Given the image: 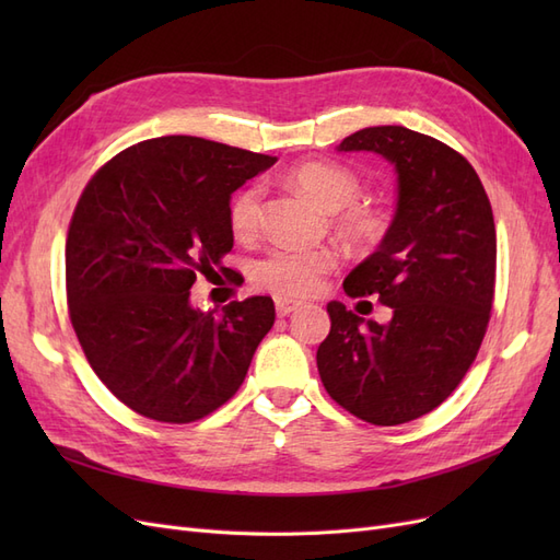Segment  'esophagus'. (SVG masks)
<instances>
[{"label": "esophagus", "mask_w": 560, "mask_h": 560, "mask_svg": "<svg viewBox=\"0 0 560 560\" xmlns=\"http://www.w3.org/2000/svg\"><path fill=\"white\" fill-rule=\"evenodd\" d=\"M299 306H301L299 301L282 299V296H280V299H276V311H278V315H280V317H287L290 313H294Z\"/></svg>", "instance_id": "esophagus-1"}]
</instances>
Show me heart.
<instances>
[{
  "mask_svg": "<svg viewBox=\"0 0 560 560\" xmlns=\"http://www.w3.org/2000/svg\"><path fill=\"white\" fill-rule=\"evenodd\" d=\"M290 182L299 191L311 196L322 210L336 212V226L348 238L371 243L385 231L383 214L358 202L362 184L350 167L315 161L301 163L290 173ZM229 222L238 238H249L257 233L261 222V186H247L233 198ZM336 264V252L329 247L278 245L254 261L252 276L261 290L284 299H303L319 290Z\"/></svg>",
  "mask_w": 560,
  "mask_h": 560,
  "instance_id": "1",
  "label": "heart"
}]
</instances>
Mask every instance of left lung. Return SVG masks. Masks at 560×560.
I'll return each mask as SVG.
<instances>
[{
	"instance_id": "left-lung-1",
	"label": "left lung",
	"mask_w": 560,
	"mask_h": 560,
	"mask_svg": "<svg viewBox=\"0 0 560 560\" xmlns=\"http://www.w3.org/2000/svg\"><path fill=\"white\" fill-rule=\"evenodd\" d=\"M336 151H366L397 175V206L376 252L354 266L348 296H378L387 325L341 301L317 348L329 397L371 425L436 409L477 358L495 292V224L483 184L457 151L404 126L352 132Z\"/></svg>"
}]
</instances>
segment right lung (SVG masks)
Segmentation results:
<instances>
[{
  "label": "right lung",
  "instance_id": "right-lung-1",
  "mask_svg": "<svg viewBox=\"0 0 560 560\" xmlns=\"http://www.w3.org/2000/svg\"><path fill=\"white\" fill-rule=\"evenodd\" d=\"M276 161L167 135L128 147L83 189L65 247L72 327L97 378L140 416L194 422L243 385L273 299L200 313L191 287L233 247L231 194Z\"/></svg>",
  "mask_w": 560,
  "mask_h": 560
}]
</instances>
